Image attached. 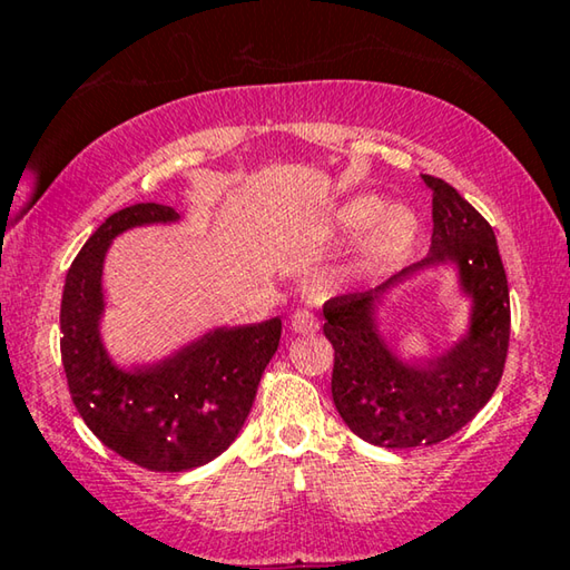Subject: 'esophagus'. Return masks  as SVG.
<instances>
[{"mask_svg": "<svg viewBox=\"0 0 570 570\" xmlns=\"http://www.w3.org/2000/svg\"><path fill=\"white\" fill-rule=\"evenodd\" d=\"M316 330H320L316 316L312 312H306V308H298V312L292 314V320H288V332L292 334H312Z\"/></svg>", "mask_w": 570, "mask_h": 570, "instance_id": "obj_1", "label": "esophagus"}]
</instances>
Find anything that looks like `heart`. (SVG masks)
I'll use <instances>...</instances> for the list:
<instances>
[{
	"mask_svg": "<svg viewBox=\"0 0 570 570\" xmlns=\"http://www.w3.org/2000/svg\"><path fill=\"white\" fill-rule=\"evenodd\" d=\"M332 226L342 236H362L356 266L362 272H384L402 264L417 238V218L407 208H390L372 193L346 198L332 214Z\"/></svg>",
	"mask_w": 570,
	"mask_h": 570,
	"instance_id": "1",
	"label": "heart"
}]
</instances>
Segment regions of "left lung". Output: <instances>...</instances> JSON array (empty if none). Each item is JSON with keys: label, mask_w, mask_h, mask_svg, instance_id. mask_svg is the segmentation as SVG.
<instances>
[{"label": "left lung", "mask_w": 570, "mask_h": 570, "mask_svg": "<svg viewBox=\"0 0 570 570\" xmlns=\"http://www.w3.org/2000/svg\"><path fill=\"white\" fill-rule=\"evenodd\" d=\"M432 248L372 292L334 296L324 304V336L334 346L332 397L356 438L380 448H420L455 435L493 397L508 356L510 296L495 234L460 193L435 176ZM455 263L473 298L471 330L448 353L402 363L379 336L373 306L402 277L422 267Z\"/></svg>", "instance_id": "left-lung-1"}]
</instances>
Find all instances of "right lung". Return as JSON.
I'll list each match as a JSON object with an SVG mask.
<instances>
[{"mask_svg":"<svg viewBox=\"0 0 570 570\" xmlns=\"http://www.w3.org/2000/svg\"><path fill=\"white\" fill-rule=\"evenodd\" d=\"M163 204H135L95 230L65 278L60 352L67 387L105 448L156 472H183L216 460L244 428L282 320L220 326L163 362L125 372L100 340L102 264L115 236L135 226L176 224Z\"/></svg>","mask_w":570,"mask_h":570,"instance_id":"right-lung-1","label":"right lung"}]
</instances>
